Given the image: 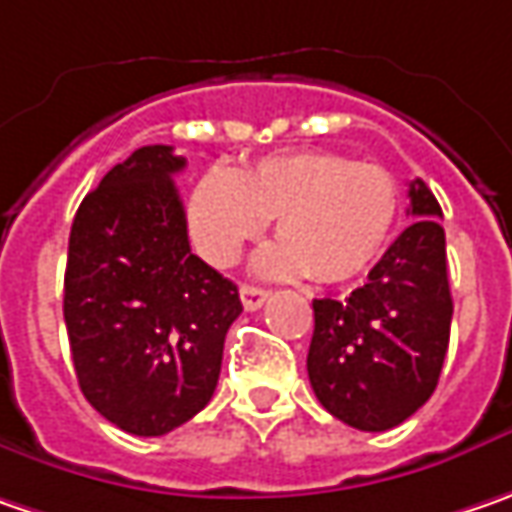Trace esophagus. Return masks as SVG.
Listing matches in <instances>:
<instances>
[{"mask_svg": "<svg viewBox=\"0 0 512 512\" xmlns=\"http://www.w3.org/2000/svg\"><path fill=\"white\" fill-rule=\"evenodd\" d=\"M266 298H269V292L266 289H260V286H240V300H243V309L246 312H255V309H260L263 303H266Z\"/></svg>", "mask_w": 512, "mask_h": 512, "instance_id": "obj_1", "label": "esophagus"}]
</instances>
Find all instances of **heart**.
Instances as JSON below:
<instances>
[{
    "label": "heart",
    "mask_w": 512,
    "mask_h": 512,
    "mask_svg": "<svg viewBox=\"0 0 512 512\" xmlns=\"http://www.w3.org/2000/svg\"><path fill=\"white\" fill-rule=\"evenodd\" d=\"M401 191L375 163L332 151H286L234 174L209 168L189 194L191 237L214 266H229L278 217L280 243L257 257L266 275L358 278L384 252L398 223Z\"/></svg>",
    "instance_id": "1"
}]
</instances>
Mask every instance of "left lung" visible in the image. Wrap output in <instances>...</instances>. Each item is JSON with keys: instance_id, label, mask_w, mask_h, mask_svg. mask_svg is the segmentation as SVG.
<instances>
[{"instance_id": "obj_1", "label": "left lung", "mask_w": 512, "mask_h": 512, "mask_svg": "<svg viewBox=\"0 0 512 512\" xmlns=\"http://www.w3.org/2000/svg\"><path fill=\"white\" fill-rule=\"evenodd\" d=\"M418 217L346 300H312L315 332L306 355L323 410L364 433L407 421L435 392L450 344L453 295L441 206L421 180L410 183Z\"/></svg>"}]
</instances>
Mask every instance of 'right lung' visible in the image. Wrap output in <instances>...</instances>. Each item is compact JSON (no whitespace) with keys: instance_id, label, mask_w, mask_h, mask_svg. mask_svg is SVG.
I'll return each instance as SVG.
<instances>
[{"instance_id":"obj_1","label":"right lung","mask_w":512,"mask_h":512,"mask_svg":"<svg viewBox=\"0 0 512 512\" xmlns=\"http://www.w3.org/2000/svg\"><path fill=\"white\" fill-rule=\"evenodd\" d=\"M171 145H143L79 203L65 326L88 404L131 435H166L212 401L237 286L191 255Z\"/></svg>"}]
</instances>
